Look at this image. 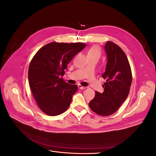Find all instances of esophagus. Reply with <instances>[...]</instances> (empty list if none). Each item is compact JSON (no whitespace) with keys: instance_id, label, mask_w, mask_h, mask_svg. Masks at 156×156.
<instances>
[{"instance_id":"34e87169","label":"esophagus","mask_w":156,"mask_h":156,"mask_svg":"<svg viewBox=\"0 0 156 156\" xmlns=\"http://www.w3.org/2000/svg\"><path fill=\"white\" fill-rule=\"evenodd\" d=\"M78 87L79 88V89H81V90H84V89L87 88V87H83V86L81 85V84H79V85H78Z\"/></svg>"}]
</instances>
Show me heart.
<instances>
[{
  "mask_svg": "<svg viewBox=\"0 0 156 156\" xmlns=\"http://www.w3.org/2000/svg\"><path fill=\"white\" fill-rule=\"evenodd\" d=\"M100 51L97 47H92V48L90 49L87 52V56H90V55H98L100 56Z\"/></svg>",
  "mask_w": 156,
  "mask_h": 156,
  "instance_id": "obj_1",
  "label": "heart"
}]
</instances>
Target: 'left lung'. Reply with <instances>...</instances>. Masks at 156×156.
<instances>
[{
    "mask_svg": "<svg viewBox=\"0 0 156 156\" xmlns=\"http://www.w3.org/2000/svg\"><path fill=\"white\" fill-rule=\"evenodd\" d=\"M107 62L102 77L106 80L103 84V93L96 92L93 100L88 103L96 114L108 116L115 113L128 96L132 81V74L127 56L119 45L112 41L105 45Z\"/></svg>",
    "mask_w": 156,
    "mask_h": 156,
    "instance_id": "left-lung-1",
    "label": "left lung"
}]
</instances>
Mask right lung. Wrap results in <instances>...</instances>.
<instances>
[{
	"instance_id": "obj_1",
	"label": "right lung",
	"mask_w": 156,
	"mask_h": 156,
	"mask_svg": "<svg viewBox=\"0 0 156 156\" xmlns=\"http://www.w3.org/2000/svg\"><path fill=\"white\" fill-rule=\"evenodd\" d=\"M86 46L83 43L51 42L32 59L28 73L29 86L37 105L46 115L57 116L69 107L78 87L65 82L62 76L70 61Z\"/></svg>"
}]
</instances>
